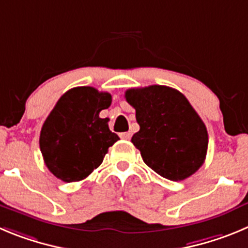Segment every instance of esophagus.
<instances>
[{
	"instance_id": "34e87169",
	"label": "esophagus",
	"mask_w": 248,
	"mask_h": 248,
	"mask_svg": "<svg viewBox=\"0 0 248 248\" xmlns=\"http://www.w3.org/2000/svg\"><path fill=\"white\" fill-rule=\"evenodd\" d=\"M120 137H121L122 140H129V138L132 137V132H124V133L120 135Z\"/></svg>"
}]
</instances>
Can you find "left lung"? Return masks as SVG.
<instances>
[{
  "label": "left lung",
  "mask_w": 248,
  "mask_h": 248,
  "mask_svg": "<svg viewBox=\"0 0 248 248\" xmlns=\"http://www.w3.org/2000/svg\"><path fill=\"white\" fill-rule=\"evenodd\" d=\"M124 98L135 108L140 124L131 140L152 170L171 181H181L203 165L207 127L182 93L149 85L128 89Z\"/></svg>",
  "instance_id": "1"
}]
</instances>
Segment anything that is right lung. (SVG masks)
<instances>
[{"mask_svg": "<svg viewBox=\"0 0 248 248\" xmlns=\"http://www.w3.org/2000/svg\"><path fill=\"white\" fill-rule=\"evenodd\" d=\"M110 105V94L93 87L73 88L60 98L39 140L45 165L57 179L76 182L89 176L120 140L108 128V120L99 116Z\"/></svg>", "mask_w": 248, "mask_h": 248, "instance_id": "add662e5", "label": "right lung"}]
</instances>
